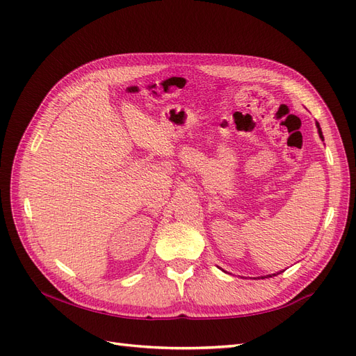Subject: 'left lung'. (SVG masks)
<instances>
[{"label":"left lung","instance_id":"left-lung-1","mask_svg":"<svg viewBox=\"0 0 356 356\" xmlns=\"http://www.w3.org/2000/svg\"><path fill=\"white\" fill-rule=\"evenodd\" d=\"M316 127H318V134H319V138L322 139V141H324V135H322V131H321V126H319V123L316 122ZM276 275H279V272L277 273H273V276H276ZM268 276H270V275H268ZM272 277V276H270Z\"/></svg>","mask_w":356,"mask_h":356}]
</instances>
